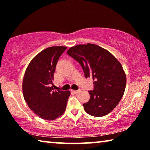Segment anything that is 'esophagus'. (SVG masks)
Returning a JSON list of instances; mask_svg holds the SVG:
<instances>
[{
	"label": "esophagus",
	"mask_w": 150,
	"mask_h": 150,
	"mask_svg": "<svg viewBox=\"0 0 150 150\" xmlns=\"http://www.w3.org/2000/svg\"><path fill=\"white\" fill-rule=\"evenodd\" d=\"M72 91H73V92L74 93L77 94V93H78L79 92H80V90H73Z\"/></svg>",
	"instance_id": "esophagus-1"
}]
</instances>
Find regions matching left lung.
Wrapping results in <instances>:
<instances>
[{"instance_id":"1","label":"left lung","mask_w":150,"mask_h":150,"mask_svg":"<svg viewBox=\"0 0 150 150\" xmlns=\"http://www.w3.org/2000/svg\"><path fill=\"white\" fill-rule=\"evenodd\" d=\"M67 54L79 63L85 77L94 81L93 90L88 91L90 99L83 104L86 112L97 117L108 115L125 91L126 77L120 63L107 50L93 44L77 45Z\"/></svg>"}]
</instances>
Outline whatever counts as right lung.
<instances>
[{
    "label": "right lung",
    "instance_id": "obj_1",
    "mask_svg": "<svg viewBox=\"0 0 150 150\" xmlns=\"http://www.w3.org/2000/svg\"><path fill=\"white\" fill-rule=\"evenodd\" d=\"M64 46L47 47L39 53L28 66L22 83L25 100L35 114L44 120H53L64 112L71 93L55 91L54 75Z\"/></svg>",
    "mask_w": 150,
    "mask_h": 150
}]
</instances>
